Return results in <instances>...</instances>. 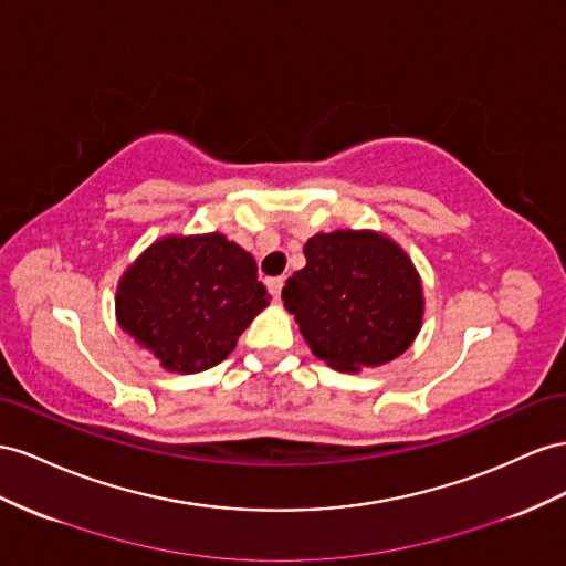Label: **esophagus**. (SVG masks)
Here are the masks:
<instances>
[{"label":"esophagus","instance_id":"obj_1","mask_svg":"<svg viewBox=\"0 0 566 566\" xmlns=\"http://www.w3.org/2000/svg\"><path fill=\"white\" fill-rule=\"evenodd\" d=\"M266 287H269V295L273 302L281 300V287H283V279H269L266 281Z\"/></svg>","mask_w":566,"mask_h":566}]
</instances>
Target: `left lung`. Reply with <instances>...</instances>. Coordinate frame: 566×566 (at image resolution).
Returning <instances> with one entry per match:
<instances>
[{"instance_id": "1", "label": "left lung", "mask_w": 566, "mask_h": 566, "mask_svg": "<svg viewBox=\"0 0 566 566\" xmlns=\"http://www.w3.org/2000/svg\"><path fill=\"white\" fill-rule=\"evenodd\" d=\"M307 264L283 287V307L331 369L355 374L405 355L423 324L411 256L371 228H338L304 242Z\"/></svg>"}]
</instances>
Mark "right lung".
I'll use <instances>...</instances> for the list:
<instances>
[{
    "mask_svg": "<svg viewBox=\"0 0 566 566\" xmlns=\"http://www.w3.org/2000/svg\"><path fill=\"white\" fill-rule=\"evenodd\" d=\"M116 321L171 374L211 369L269 307L256 262L223 233L164 235L116 285Z\"/></svg>",
    "mask_w": 566,
    "mask_h": 566,
    "instance_id": "add662e5",
    "label": "right lung"
}]
</instances>
